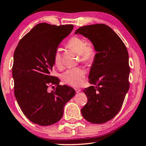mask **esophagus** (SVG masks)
Segmentation results:
<instances>
[{"label": "esophagus", "mask_w": 146, "mask_h": 146, "mask_svg": "<svg viewBox=\"0 0 146 146\" xmlns=\"http://www.w3.org/2000/svg\"><path fill=\"white\" fill-rule=\"evenodd\" d=\"M75 90H76V93H77L81 91V89H79V88H76Z\"/></svg>", "instance_id": "1"}]
</instances>
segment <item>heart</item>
Segmentation results:
<instances>
[{"label":"heart","mask_w":146,"mask_h":146,"mask_svg":"<svg viewBox=\"0 0 146 146\" xmlns=\"http://www.w3.org/2000/svg\"><path fill=\"white\" fill-rule=\"evenodd\" d=\"M67 46L79 54L82 62H90L93 60L94 50L93 46L86 43L81 38L74 36L68 41ZM53 63L56 67L62 66V56L60 49H56L53 55ZM86 71L80 67L67 70L62 74V79L67 84L74 87L81 86L85 81Z\"/></svg>","instance_id":"heart-1"}]
</instances>
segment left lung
Instances as JSON below:
<instances>
[{
  "label": "left lung",
  "instance_id": "left-lung-1",
  "mask_svg": "<svg viewBox=\"0 0 146 146\" xmlns=\"http://www.w3.org/2000/svg\"><path fill=\"white\" fill-rule=\"evenodd\" d=\"M75 34L90 40L96 52L88 77L93 86L83 90L88 102L81 113L91 123H106L120 110L129 89L127 48L117 34L104 24L80 27Z\"/></svg>",
  "mask_w": 146,
  "mask_h": 146
}]
</instances>
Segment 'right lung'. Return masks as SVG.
<instances>
[{
    "mask_svg": "<svg viewBox=\"0 0 146 146\" xmlns=\"http://www.w3.org/2000/svg\"><path fill=\"white\" fill-rule=\"evenodd\" d=\"M73 27L38 24L15 50L14 95L24 115L35 124L48 126L57 122L63 116L65 104L75 95L73 88L60 86L57 77L50 76L55 50ZM49 85L56 86L52 92L47 90Z\"/></svg>",
    "mask_w": 146,
    "mask_h": 146,
    "instance_id": "1",
    "label": "right lung"
}]
</instances>
